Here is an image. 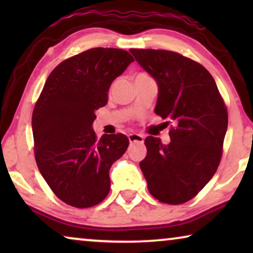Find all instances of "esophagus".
<instances>
[{"label": "esophagus", "mask_w": 253, "mask_h": 253, "mask_svg": "<svg viewBox=\"0 0 253 253\" xmlns=\"http://www.w3.org/2000/svg\"><path fill=\"white\" fill-rule=\"evenodd\" d=\"M127 138H129L130 143H140V144L144 143V136H143V134L130 133L129 136H127Z\"/></svg>", "instance_id": "esophagus-1"}]
</instances>
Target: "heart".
Listing matches in <instances>:
<instances>
[{
  "label": "heart",
  "instance_id": "obj_1",
  "mask_svg": "<svg viewBox=\"0 0 253 253\" xmlns=\"http://www.w3.org/2000/svg\"><path fill=\"white\" fill-rule=\"evenodd\" d=\"M140 75H143V74H140Z\"/></svg>",
  "mask_w": 253,
  "mask_h": 253
}]
</instances>
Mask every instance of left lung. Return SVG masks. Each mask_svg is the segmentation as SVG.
Returning <instances> with one entry per match:
<instances>
[{
    "label": "left lung",
    "instance_id": "left-lung-1",
    "mask_svg": "<svg viewBox=\"0 0 253 253\" xmlns=\"http://www.w3.org/2000/svg\"><path fill=\"white\" fill-rule=\"evenodd\" d=\"M158 84L154 112L174 124L170 143L145 139L140 169L148 191L166 204L192 199L215 174L222 155L228 114L212 75L181 54L161 49H130Z\"/></svg>",
    "mask_w": 253,
    "mask_h": 253
}]
</instances>
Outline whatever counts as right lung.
<instances>
[{"label": "right lung", "mask_w": 253, "mask_h": 253, "mask_svg": "<svg viewBox=\"0 0 253 253\" xmlns=\"http://www.w3.org/2000/svg\"><path fill=\"white\" fill-rule=\"evenodd\" d=\"M131 62L126 50L92 48L58 64L44 83L32 115L34 154L44 181L68 205L86 209L108 195L109 169L129 139L123 133L98 139L92 124Z\"/></svg>", "instance_id": "add662e5"}]
</instances>
